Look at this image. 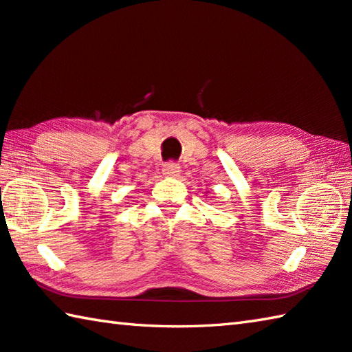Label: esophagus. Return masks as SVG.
Here are the masks:
<instances>
[{"mask_svg": "<svg viewBox=\"0 0 352 352\" xmlns=\"http://www.w3.org/2000/svg\"><path fill=\"white\" fill-rule=\"evenodd\" d=\"M180 172H182L180 164L175 163V162H168L163 166V174L168 175V177H177L178 174H180Z\"/></svg>", "mask_w": 352, "mask_h": 352, "instance_id": "esophagus-1", "label": "esophagus"}]
</instances>
